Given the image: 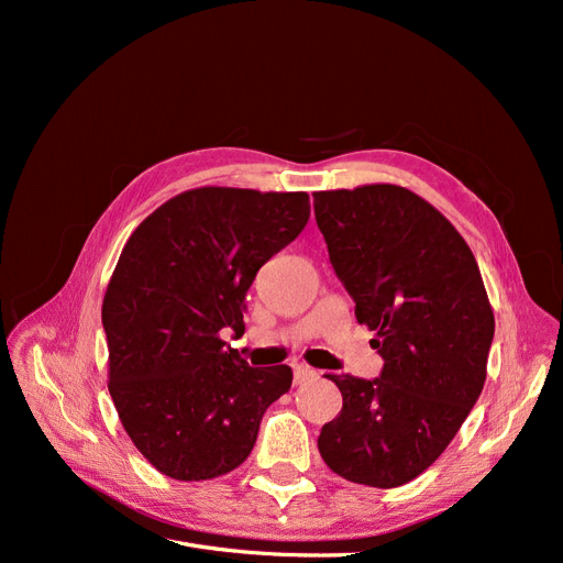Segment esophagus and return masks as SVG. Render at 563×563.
I'll list each match as a JSON object with an SVG mask.
<instances>
[{"label":"esophagus","mask_w":563,"mask_h":563,"mask_svg":"<svg viewBox=\"0 0 563 563\" xmlns=\"http://www.w3.org/2000/svg\"><path fill=\"white\" fill-rule=\"evenodd\" d=\"M314 378H319V373H317L314 368H310V366L298 364V366L294 368V383H296V385H305V383H310V380H314Z\"/></svg>","instance_id":"esophagus-1"}]
</instances>
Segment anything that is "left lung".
<instances>
[{
  "label": "left lung",
  "instance_id": "1",
  "mask_svg": "<svg viewBox=\"0 0 563 563\" xmlns=\"http://www.w3.org/2000/svg\"><path fill=\"white\" fill-rule=\"evenodd\" d=\"M312 197L335 275L385 360L376 380L329 373L343 411L317 446L343 479L395 488L446 451L479 399L496 319L474 253L430 201L389 183Z\"/></svg>",
  "mask_w": 563,
  "mask_h": 563
}]
</instances>
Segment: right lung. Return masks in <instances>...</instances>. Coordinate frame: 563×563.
<instances>
[{
  "instance_id": "1",
  "label": "right lung",
  "mask_w": 563,
  "mask_h": 563,
  "mask_svg": "<svg viewBox=\"0 0 563 563\" xmlns=\"http://www.w3.org/2000/svg\"><path fill=\"white\" fill-rule=\"evenodd\" d=\"M308 192L195 187L133 230L103 298L108 389L133 446L178 482L249 457L288 366H249L220 335L244 333V298L308 225Z\"/></svg>"
}]
</instances>
